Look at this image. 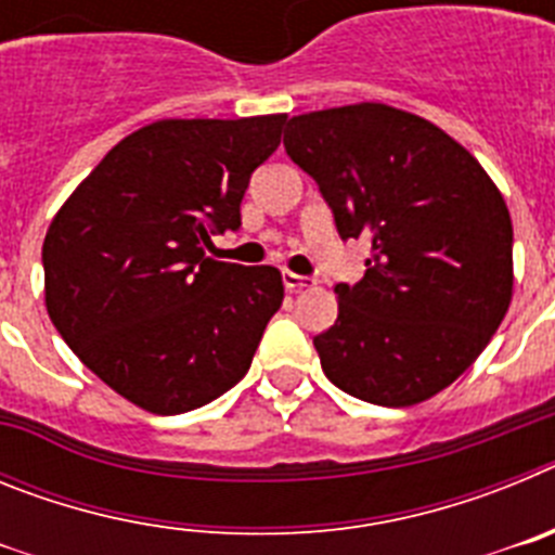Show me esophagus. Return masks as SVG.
<instances>
[{
    "label": "esophagus",
    "instance_id": "34e87169",
    "mask_svg": "<svg viewBox=\"0 0 555 555\" xmlns=\"http://www.w3.org/2000/svg\"><path fill=\"white\" fill-rule=\"evenodd\" d=\"M283 286L288 292H302V288H313L317 281L313 278H306V274H294V272H283Z\"/></svg>",
    "mask_w": 555,
    "mask_h": 555
}]
</instances>
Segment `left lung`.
Listing matches in <instances>:
<instances>
[{"mask_svg": "<svg viewBox=\"0 0 555 555\" xmlns=\"http://www.w3.org/2000/svg\"><path fill=\"white\" fill-rule=\"evenodd\" d=\"M288 158L331 205L341 238H366L364 278L338 283V320L313 338L327 380L386 409L448 389L512 302L506 199L459 141L380 105L294 116Z\"/></svg>", "mask_w": 555, "mask_h": 555, "instance_id": "left-lung-1", "label": "left lung"}]
</instances>
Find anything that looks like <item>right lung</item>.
Instances as JSON below:
<instances>
[{
    "label": "right lung",
    "instance_id": "obj_1",
    "mask_svg": "<svg viewBox=\"0 0 555 555\" xmlns=\"http://www.w3.org/2000/svg\"><path fill=\"white\" fill-rule=\"evenodd\" d=\"M283 125L286 113L152 121L113 146L49 224V320L150 414H185L233 389L281 308L278 269L217 261L205 247L238 230L249 175Z\"/></svg>",
    "mask_w": 555,
    "mask_h": 555
}]
</instances>
